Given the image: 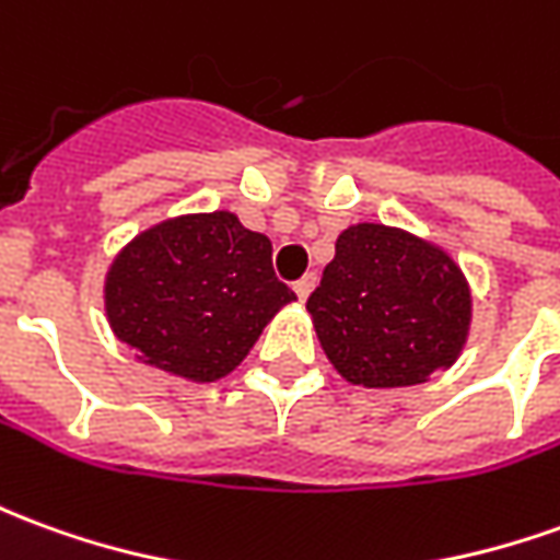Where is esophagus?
<instances>
[{"instance_id": "1", "label": "esophagus", "mask_w": 560, "mask_h": 560, "mask_svg": "<svg viewBox=\"0 0 560 560\" xmlns=\"http://www.w3.org/2000/svg\"><path fill=\"white\" fill-rule=\"evenodd\" d=\"M315 281H318V276H315V272H308V276H303V279L293 284V293L300 296V303H303L308 293H312V288H315Z\"/></svg>"}]
</instances>
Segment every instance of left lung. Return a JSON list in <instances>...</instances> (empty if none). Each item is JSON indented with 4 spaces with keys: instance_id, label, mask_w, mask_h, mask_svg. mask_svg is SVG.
<instances>
[{
    "instance_id": "left-lung-1",
    "label": "left lung",
    "mask_w": 560,
    "mask_h": 560,
    "mask_svg": "<svg viewBox=\"0 0 560 560\" xmlns=\"http://www.w3.org/2000/svg\"><path fill=\"white\" fill-rule=\"evenodd\" d=\"M318 342L348 385L409 388L467 346L472 291L443 245L388 224H351L306 303Z\"/></svg>"
}]
</instances>
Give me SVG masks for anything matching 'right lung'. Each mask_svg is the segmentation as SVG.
Masks as SVG:
<instances>
[{
  "label": "right lung",
  "mask_w": 560,
  "mask_h": 560,
  "mask_svg": "<svg viewBox=\"0 0 560 560\" xmlns=\"http://www.w3.org/2000/svg\"><path fill=\"white\" fill-rule=\"evenodd\" d=\"M296 296L272 272V242L226 209L175 214L132 236L105 272L112 334L185 382H218Z\"/></svg>",
  "instance_id": "right-lung-1"
}]
</instances>
